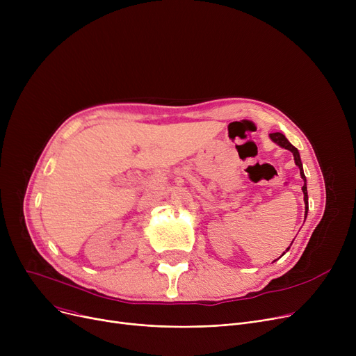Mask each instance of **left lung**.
I'll list each match as a JSON object with an SVG mask.
<instances>
[{
	"label": "left lung",
	"mask_w": 356,
	"mask_h": 356,
	"mask_svg": "<svg viewBox=\"0 0 356 356\" xmlns=\"http://www.w3.org/2000/svg\"><path fill=\"white\" fill-rule=\"evenodd\" d=\"M270 138L277 144V145H280L282 148H286V149H289V152H291L293 153V157H294V163H296V165L300 168V176H302V179H303V181H305V184H303V188H302V191H303V195H305V220H306V218H307V212H309V196H307V184H306V176H305V172H303V164H302V159H300V153H298V149L282 134V133H274V134H270ZM293 244V242H291ZM291 244H290V247H291ZM290 247L286 250V252L290 250ZM286 252H283L282 255H284Z\"/></svg>",
	"instance_id": "left-lung-1"
}]
</instances>
